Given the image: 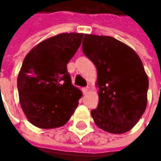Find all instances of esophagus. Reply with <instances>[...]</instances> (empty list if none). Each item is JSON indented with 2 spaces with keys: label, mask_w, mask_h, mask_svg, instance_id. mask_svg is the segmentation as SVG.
<instances>
[{
  "label": "esophagus",
  "mask_w": 161,
  "mask_h": 161,
  "mask_svg": "<svg viewBox=\"0 0 161 161\" xmlns=\"http://www.w3.org/2000/svg\"><path fill=\"white\" fill-rule=\"evenodd\" d=\"M89 87H85V88H82V92H83V94H86L87 92H88V90H89Z\"/></svg>",
  "instance_id": "34e87169"
}]
</instances>
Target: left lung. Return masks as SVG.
Returning <instances> with one entry per match:
<instances>
[{
	"label": "left lung",
	"mask_w": 161,
	"mask_h": 161,
	"mask_svg": "<svg viewBox=\"0 0 161 161\" xmlns=\"http://www.w3.org/2000/svg\"><path fill=\"white\" fill-rule=\"evenodd\" d=\"M82 51L97 71L99 101L91 111L95 124L111 133L131 130L145 111L149 89L138 54L112 36L96 35L84 36Z\"/></svg>",
	"instance_id": "1"
}]
</instances>
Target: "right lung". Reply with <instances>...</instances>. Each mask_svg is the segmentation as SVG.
Here are the masks:
<instances>
[{"instance_id": "add662e5", "label": "right lung", "mask_w": 161, "mask_h": 161, "mask_svg": "<svg viewBox=\"0 0 161 161\" xmlns=\"http://www.w3.org/2000/svg\"><path fill=\"white\" fill-rule=\"evenodd\" d=\"M83 34L64 33L39 43L27 54L18 76L22 110L35 126H63L81 97L67 64L81 44Z\"/></svg>"}]
</instances>
